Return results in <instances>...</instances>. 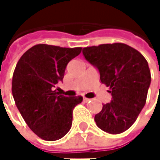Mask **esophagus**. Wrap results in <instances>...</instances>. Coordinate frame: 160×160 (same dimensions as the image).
I'll list each match as a JSON object with an SVG mask.
<instances>
[{
	"mask_svg": "<svg viewBox=\"0 0 160 160\" xmlns=\"http://www.w3.org/2000/svg\"><path fill=\"white\" fill-rule=\"evenodd\" d=\"M90 100H91V99H89V98H86V97H84V98H83V101H84V102H89Z\"/></svg>",
	"mask_w": 160,
	"mask_h": 160,
	"instance_id": "obj_1",
	"label": "esophagus"
}]
</instances>
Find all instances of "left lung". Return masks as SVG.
Segmentation results:
<instances>
[{
  "instance_id": "8db88e82",
  "label": "left lung",
  "mask_w": 160,
  "mask_h": 160,
  "mask_svg": "<svg viewBox=\"0 0 160 160\" xmlns=\"http://www.w3.org/2000/svg\"><path fill=\"white\" fill-rule=\"evenodd\" d=\"M82 53L98 68L101 82L112 95L111 102L95 115L96 125L111 134L127 131L146 102L151 82L147 61L137 50L120 42L85 47Z\"/></svg>"
}]
</instances>
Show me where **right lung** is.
Here are the masks:
<instances>
[{
	"label": "right lung",
	"instance_id": "right-lung-1",
	"mask_svg": "<svg viewBox=\"0 0 160 160\" xmlns=\"http://www.w3.org/2000/svg\"><path fill=\"white\" fill-rule=\"evenodd\" d=\"M81 49L37 44L16 64L12 80L15 103L29 129L42 140H58L71 128L73 109L82 97L64 96L55 87Z\"/></svg>",
	"mask_w": 160,
	"mask_h": 160
}]
</instances>
